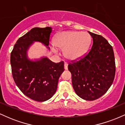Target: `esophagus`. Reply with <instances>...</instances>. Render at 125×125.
I'll return each instance as SVG.
<instances>
[{
	"mask_svg": "<svg viewBox=\"0 0 125 125\" xmlns=\"http://www.w3.org/2000/svg\"><path fill=\"white\" fill-rule=\"evenodd\" d=\"M67 66H68V64H67V63H64V69H65V70H67Z\"/></svg>",
	"mask_w": 125,
	"mask_h": 125,
	"instance_id": "34e87169",
	"label": "esophagus"
}]
</instances>
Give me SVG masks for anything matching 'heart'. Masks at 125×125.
Listing matches in <instances>:
<instances>
[{"label":"heart","instance_id":"1","mask_svg":"<svg viewBox=\"0 0 125 125\" xmlns=\"http://www.w3.org/2000/svg\"><path fill=\"white\" fill-rule=\"evenodd\" d=\"M91 42L90 35L84 31H64L54 39V46L64 50V56L71 61L78 60L86 53Z\"/></svg>","mask_w":125,"mask_h":125}]
</instances>
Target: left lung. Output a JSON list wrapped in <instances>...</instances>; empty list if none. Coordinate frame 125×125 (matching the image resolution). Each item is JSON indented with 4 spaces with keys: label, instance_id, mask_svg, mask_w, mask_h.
<instances>
[{
    "label": "left lung",
    "instance_id": "obj_1",
    "mask_svg": "<svg viewBox=\"0 0 125 125\" xmlns=\"http://www.w3.org/2000/svg\"><path fill=\"white\" fill-rule=\"evenodd\" d=\"M88 32L93 39L91 49L83 58L69 64L68 69L77 96L86 100H94L111 86L115 75V62L113 48L107 40Z\"/></svg>",
    "mask_w": 125,
    "mask_h": 125
}]
</instances>
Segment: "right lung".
Masks as SVG:
<instances>
[{
  "instance_id": "add662e5",
  "label": "right lung",
  "mask_w": 125,
  "mask_h": 125,
  "mask_svg": "<svg viewBox=\"0 0 125 125\" xmlns=\"http://www.w3.org/2000/svg\"><path fill=\"white\" fill-rule=\"evenodd\" d=\"M51 27L34 28L17 41L10 54L13 77L21 92L31 99L44 102L55 94L60 76L64 71L63 62L56 63L46 56L31 59L28 51L35 42L43 44L48 51Z\"/></svg>"
}]
</instances>
